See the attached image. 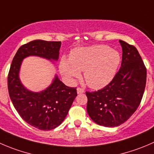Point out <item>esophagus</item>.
<instances>
[{
    "mask_svg": "<svg viewBox=\"0 0 154 154\" xmlns=\"http://www.w3.org/2000/svg\"><path fill=\"white\" fill-rule=\"evenodd\" d=\"M77 93L78 94H82L84 92V90H83V89H82V88L80 87H78L77 89Z\"/></svg>",
    "mask_w": 154,
    "mask_h": 154,
    "instance_id": "obj_1",
    "label": "esophagus"
}]
</instances>
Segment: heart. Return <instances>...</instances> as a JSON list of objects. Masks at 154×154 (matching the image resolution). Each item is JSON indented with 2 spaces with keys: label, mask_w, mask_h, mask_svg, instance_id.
<instances>
[{
  "label": "heart",
  "mask_w": 154,
  "mask_h": 154,
  "mask_svg": "<svg viewBox=\"0 0 154 154\" xmlns=\"http://www.w3.org/2000/svg\"><path fill=\"white\" fill-rule=\"evenodd\" d=\"M121 57L120 53L106 45H95L73 50L70 59L62 58L60 71L68 79L77 78L84 71L86 84L95 89L108 84L117 73Z\"/></svg>",
  "instance_id": "b5f03b06"
}]
</instances>
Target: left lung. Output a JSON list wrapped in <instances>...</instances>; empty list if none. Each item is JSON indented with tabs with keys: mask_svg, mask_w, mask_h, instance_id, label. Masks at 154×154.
Masks as SVG:
<instances>
[{
	"mask_svg": "<svg viewBox=\"0 0 154 154\" xmlns=\"http://www.w3.org/2000/svg\"><path fill=\"white\" fill-rule=\"evenodd\" d=\"M119 41L123 50L119 71L104 88L86 92L88 114L105 127L120 126L135 113L146 86L147 69L138 51L133 45Z\"/></svg>",
	"mask_w": 154,
	"mask_h": 154,
	"instance_id": "1",
	"label": "left lung"
}]
</instances>
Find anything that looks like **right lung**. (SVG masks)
I'll list each match as a JSON object with an SVG mask.
<instances>
[{
	"mask_svg": "<svg viewBox=\"0 0 154 154\" xmlns=\"http://www.w3.org/2000/svg\"><path fill=\"white\" fill-rule=\"evenodd\" d=\"M60 41L35 40L21 46L9 71L7 85L10 99L20 117L31 126L51 130L63 122L77 95V88L67 86L55 77L52 84L41 92H33L23 86L19 77L22 59L29 56L57 61Z\"/></svg>",
	"mask_w": 154,
	"mask_h": 154,
	"instance_id": "1",
	"label": "right lung"
}]
</instances>
